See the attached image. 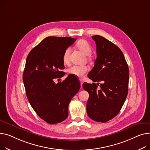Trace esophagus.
Wrapping results in <instances>:
<instances>
[{"instance_id":"34e87169","label":"esophagus","mask_w":150,"mask_h":150,"mask_svg":"<svg viewBox=\"0 0 150 150\" xmlns=\"http://www.w3.org/2000/svg\"><path fill=\"white\" fill-rule=\"evenodd\" d=\"M80 83H81V87H82V85H83V81L82 80V79H80Z\"/></svg>"}]
</instances>
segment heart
I'll list each match as a JSON object with an SVG mask.
<instances>
[{
  "instance_id": "1",
  "label": "heart",
  "mask_w": 150,
  "mask_h": 150,
  "mask_svg": "<svg viewBox=\"0 0 150 150\" xmlns=\"http://www.w3.org/2000/svg\"><path fill=\"white\" fill-rule=\"evenodd\" d=\"M77 47L83 53L88 55L91 52V47L89 43L85 39L79 40L77 44ZM70 53V48H67L63 54V61L65 64L69 62V57ZM89 67L86 65H73L68 68V73L78 77H82L89 71Z\"/></svg>"
}]
</instances>
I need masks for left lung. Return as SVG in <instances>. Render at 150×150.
I'll use <instances>...</instances> for the list:
<instances>
[{"instance_id": "8db88e82", "label": "left lung", "mask_w": 150, "mask_h": 150, "mask_svg": "<svg viewBox=\"0 0 150 150\" xmlns=\"http://www.w3.org/2000/svg\"><path fill=\"white\" fill-rule=\"evenodd\" d=\"M98 56L89 78L95 83H83L88 92V116L99 122H107L117 115L128 91L129 69L122 51L111 42L99 35L92 36ZM99 81L101 89L97 90Z\"/></svg>"}]
</instances>
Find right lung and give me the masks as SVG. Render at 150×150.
I'll use <instances>...</instances> for the list:
<instances>
[{
    "label": "right lung",
    "mask_w": 150,
    "mask_h": 150,
    "mask_svg": "<svg viewBox=\"0 0 150 150\" xmlns=\"http://www.w3.org/2000/svg\"><path fill=\"white\" fill-rule=\"evenodd\" d=\"M76 40L69 37L50 36L35 47L26 58L23 81L26 97L38 115L50 124H56L68 116V105L79 91L77 77L68 75L56 84L54 79L63 77V54Z\"/></svg>",
    "instance_id": "obj_1"
}]
</instances>
